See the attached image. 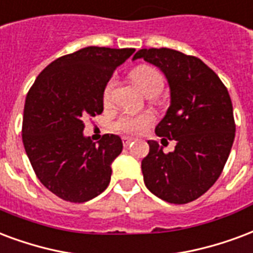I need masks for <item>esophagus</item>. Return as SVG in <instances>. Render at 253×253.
<instances>
[{
  "mask_svg": "<svg viewBox=\"0 0 253 253\" xmlns=\"http://www.w3.org/2000/svg\"><path fill=\"white\" fill-rule=\"evenodd\" d=\"M122 141H123V145L127 147V146L130 145V143L134 141V138H130V136H123V138H122Z\"/></svg>",
  "mask_w": 253,
  "mask_h": 253,
  "instance_id": "obj_1",
  "label": "esophagus"
}]
</instances>
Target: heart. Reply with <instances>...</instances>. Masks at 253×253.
<instances>
[{"mask_svg": "<svg viewBox=\"0 0 253 253\" xmlns=\"http://www.w3.org/2000/svg\"><path fill=\"white\" fill-rule=\"evenodd\" d=\"M130 78L136 88L146 96H155L164 88L162 75L151 67H138L132 71ZM114 85H115V80L111 79L104 87L103 99L106 104L110 102ZM151 123H153V117L150 114H141V115L125 114L115 122V128L125 134H141Z\"/></svg>", "mask_w": 253, "mask_h": 253, "instance_id": "heart-1", "label": "heart"}]
</instances>
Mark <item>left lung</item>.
I'll return each mask as SVG.
<instances>
[{"label": "left lung", "instance_id": "left-lung-1", "mask_svg": "<svg viewBox=\"0 0 253 253\" xmlns=\"http://www.w3.org/2000/svg\"><path fill=\"white\" fill-rule=\"evenodd\" d=\"M161 69L170 89V106L155 134L175 141L165 154L158 142L147 141L142 160L146 188L170 204H186L203 196L220 177L235 139L233 107L220 78L201 60L169 48L139 49ZM162 138V139H165Z\"/></svg>", "mask_w": 253, "mask_h": 253}]
</instances>
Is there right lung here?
Masks as SVG:
<instances>
[{
	"instance_id": "add662e5",
	"label": "right lung",
	"mask_w": 253,
	"mask_h": 253,
	"mask_svg": "<svg viewBox=\"0 0 253 253\" xmlns=\"http://www.w3.org/2000/svg\"><path fill=\"white\" fill-rule=\"evenodd\" d=\"M134 52L87 46L61 56L37 76L28 92L24 147L41 184L65 201L85 203L110 184L122 139L104 134L95 143L83 134L84 119L102 114L106 84Z\"/></svg>"
}]
</instances>
